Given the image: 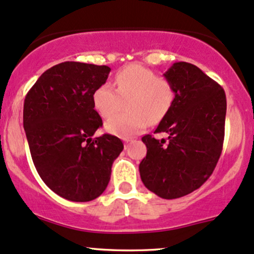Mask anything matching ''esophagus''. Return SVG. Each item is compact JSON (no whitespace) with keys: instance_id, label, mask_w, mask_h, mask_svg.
<instances>
[{"instance_id":"1","label":"esophagus","mask_w":254,"mask_h":254,"mask_svg":"<svg viewBox=\"0 0 254 254\" xmlns=\"http://www.w3.org/2000/svg\"><path fill=\"white\" fill-rule=\"evenodd\" d=\"M124 141H125V146H127L128 144L132 143L133 139H132V138H125V139H124Z\"/></svg>"}]
</instances>
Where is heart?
<instances>
[{
    "label": "heart",
    "instance_id": "1",
    "mask_svg": "<svg viewBox=\"0 0 254 254\" xmlns=\"http://www.w3.org/2000/svg\"><path fill=\"white\" fill-rule=\"evenodd\" d=\"M115 86L104 83L93 93L95 110L104 119L114 116L126 104L127 114L109 120L105 129L119 137L138 134L150 124L162 121L177 98L172 81L141 65H128L115 75Z\"/></svg>",
    "mask_w": 254,
    "mask_h": 254
}]
</instances>
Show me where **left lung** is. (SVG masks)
<instances>
[{
  "instance_id": "1",
  "label": "left lung",
  "mask_w": 254,
  "mask_h": 254,
  "mask_svg": "<svg viewBox=\"0 0 254 254\" xmlns=\"http://www.w3.org/2000/svg\"><path fill=\"white\" fill-rule=\"evenodd\" d=\"M165 77L177 98L154 133L141 138L146 156L139 165L141 182L162 198H178L198 189L213 173L223 150L226 97L220 84L190 63L179 62Z\"/></svg>"
}]
</instances>
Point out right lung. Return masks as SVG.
<instances>
[{
    "label": "right lung",
    "instance_id": "right-lung-1",
    "mask_svg": "<svg viewBox=\"0 0 254 254\" xmlns=\"http://www.w3.org/2000/svg\"><path fill=\"white\" fill-rule=\"evenodd\" d=\"M106 65L64 62L40 76L24 100L23 122L30 154L45 184L66 200L86 202L108 187L121 139L103 134L93 93L104 84Z\"/></svg>",
    "mask_w": 254,
    "mask_h": 254
}]
</instances>
